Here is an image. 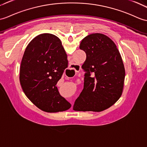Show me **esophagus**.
Listing matches in <instances>:
<instances>
[{"instance_id": "esophagus-1", "label": "esophagus", "mask_w": 147, "mask_h": 147, "mask_svg": "<svg viewBox=\"0 0 147 147\" xmlns=\"http://www.w3.org/2000/svg\"><path fill=\"white\" fill-rule=\"evenodd\" d=\"M80 69V66L78 64H72L69 68V71L71 72V76H73V73L78 72Z\"/></svg>"}]
</instances>
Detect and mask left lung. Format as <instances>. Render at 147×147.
<instances>
[{
  "label": "left lung",
  "instance_id": "left-lung-1",
  "mask_svg": "<svg viewBox=\"0 0 147 147\" xmlns=\"http://www.w3.org/2000/svg\"><path fill=\"white\" fill-rule=\"evenodd\" d=\"M80 48L86 54L82 68L84 88L74 102L78 111H101L110 108L121 96L125 70L115 42L106 35L91 34L85 37Z\"/></svg>",
  "mask_w": 147,
  "mask_h": 147
}]
</instances>
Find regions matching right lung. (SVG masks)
<instances>
[{
  "instance_id": "right-lung-1",
  "label": "right lung",
  "mask_w": 147,
  "mask_h": 147,
  "mask_svg": "<svg viewBox=\"0 0 147 147\" xmlns=\"http://www.w3.org/2000/svg\"><path fill=\"white\" fill-rule=\"evenodd\" d=\"M67 64L66 51L55 35L41 34L27 45L20 64V83L26 96L41 110L57 113L71 108L56 86Z\"/></svg>"
}]
</instances>
